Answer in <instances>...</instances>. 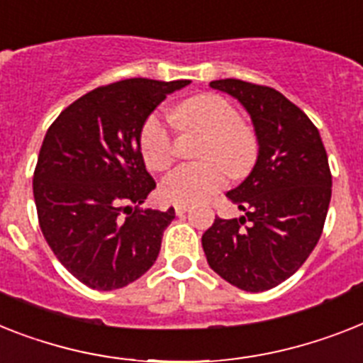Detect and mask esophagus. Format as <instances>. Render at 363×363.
Here are the masks:
<instances>
[{
  "instance_id": "1",
  "label": "esophagus",
  "mask_w": 363,
  "mask_h": 363,
  "mask_svg": "<svg viewBox=\"0 0 363 363\" xmlns=\"http://www.w3.org/2000/svg\"><path fill=\"white\" fill-rule=\"evenodd\" d=\"M186 211H190V205L188 203H177L175 205V212L181 216V214H184Z\"/></svg>"
}]
</instances>
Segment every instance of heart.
<instances>
[{
    "mask_svg": "<svg viewBox=\"0 0 363 363\" xmlns=\"http://www.w3.org/2000/svg\"><path fill=\"white\" fill-rule=\"evenodd\" d=\"M175 119L182 128L207 134L201 156L205 162L184 164L162 181L167 201L197 203L222 190L233 177H244L257 162L259 140L246 126L235 106L218 95H197L177 106ZM140 152L152 172H164L173 162V135L158 113H151L140 128Z\"/></svg>",
    "mask_w": 363,
    "mask_h": 363,
    "instance_id": "heart-1",
    "label": "heart"
}]
</instances>
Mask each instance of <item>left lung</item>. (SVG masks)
<instances>
[{
	"label": "left lung",
	"instance_id": "8db88e82",
	"mask_svg": "<svg viewBox=\"0 0 363 363\" xmlns=\"http://www.w3.org/2000/svg\"><path fill=\"white\" fill-rule=\"evenodd\" d=\"M211 87L252 115L259 156L248 179L228 191L244 216L216 218L201 244L218 276L261 293L291 278L319 242L332 197L328 155L317 126L279 91L233 78Z\"/></svg>",
	"mask_w": 363,
	"mask_h": 363
}]
</instances>
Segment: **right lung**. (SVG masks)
Segmentation results:
<instances>
[{"label":"right lung","instance_id":"right-lung-1","mask_svg":"<svg viewBox=\"0 0 363 363\" xmlns=\"http://www.w3.org/2000/svg\"><path fill=\"white\" fill-rule=\"evenodd\" d=\"M188 84L100 85L65 108L44 135L33 173L38 225L59 263L87 287H125L158 257L175 211L138 208L156 188L138 140L156 106Z\"/></svg>","mask_w":363,"mask_h":363}]
</instances>
